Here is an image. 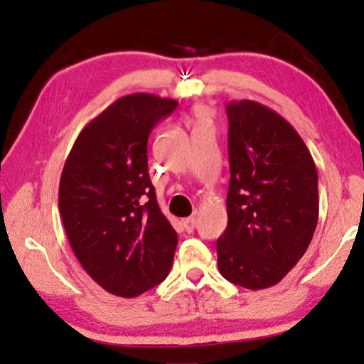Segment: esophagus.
I'll return each instance as SVG.
<instances>
[{
	"label": "esophagus",
	"mask_w": 364,
	"mask_h": 364,
	"mask_svg": "<svg viewBox=\"0 0 364 364\" xmlns=\"http://www.w3.org/2000/svg\"><path fill=\"white\" fill-rule=\"evenodd\" d=\"M182 224H183V228H186L187 233H192L195 230L196 220H195V218H187V219L182 220Z\"/></svg>",
	"instance_id": "esophagus-1"
}]
</instances>
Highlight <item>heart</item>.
I'll return each instance as SVG.
<instances>
[{
    "label": "heart",
    "mask_w": 364,
    "mask_h": 364,
    "mask_svg": "<svg viewBox=\"0 0 364 364\" xmlns=\"http://www.w3.org/2000/svg\"><path fill=\"white\" fill-rule=\"evenodd\" d=\"M205 114H206L205 112H203V110H200V112H198V117H200V119H203V118H205Z\"/></svg>",
    "instance_id": "b5f03b06"
}]
</instances>
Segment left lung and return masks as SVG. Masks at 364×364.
Instances as JSON below:
<instances>
[{"label":"left lung","mask_w":364,"mask_h":364,"mask_svg":"<svg viewBox=\"0 0 364 364\" xmlns=\"http://www.w3.org/2000/svg\"><path fill=\"white\" fill-rule=\"evenodd\" d=\"M228 117V225L218 240L220 275L265 289L288 275L318 224V172L283 117L254 100H232Z\"/></svg>","instance_id":"1"}]
</instances>
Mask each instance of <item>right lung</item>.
<instances>
[{"instance_id":"right-lung-1","label":"right lung","mask_w":364,"mask_h":364,"mask_svg":"<svg viewBox=\"0 0 364 364\" xmlns=\"http://www.w3.org/2000/svg\"><path fill=\"white\" fill-rule=\"evenodd\" d=\"M178 102L136 92L85 126L63 166L59 211L70 246L110 294L137 297L161 283L177 233L158 206L146 144Z\"/></svg>"}]
</instances>
